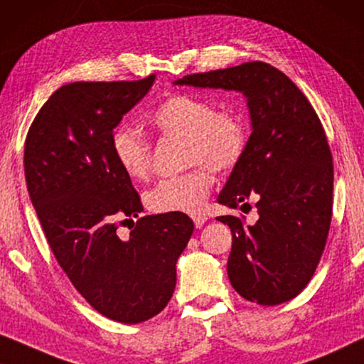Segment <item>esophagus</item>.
<instances>
[{
    "mask_svg": "<svg viewBox=\"0 0 364 364\" xmlns=\"http://www.w3.org/2000/svg\"><path fill=\"white\" fill-rule=\"evenodd\" d=\"M193 221H194V226L198 229H201L204 226V223L208 221L206 216H201V214H198V216H193Z\"/></svg>",
    "mask_w": 364,
    "mask_h": 364,
    "instance_id": "1",
    "label": "esophagus"
}]
</instances>
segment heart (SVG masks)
<instances>
[{"mask_svg":"<svg viewBox=\"0 0 364 364\" xmlns=\"http://www.w3.org/2000/svg\"><path fill=\"white\" fill-rule=\"evenodd\" d=\"M148 124L161 138L183 140V156L193 170L166 178L146 194L153 213L196 214L203 209L213 171H229L242 160L249 143L244 115L232 107L218 109L211 100L189 92H176L163 99L150 114ZM112 153L117 165L133 181H146L151 175V146L129 127L112 135Z\"/></svg>","mask_w":364,"mask_h":364,"instance_id":"b5f03b06","label":"heart"}]
</instances>
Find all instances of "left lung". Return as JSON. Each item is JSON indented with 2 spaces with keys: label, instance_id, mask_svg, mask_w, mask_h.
Masks as SVG:
<instances>
[{
  "label": "left lung",
  "instance_id": "1",
  "mask_svg": "<svg viewBox=\"0 0 364 364\" xmlns=\"http://www.w3.org/2000/svg\"><path fill=\"white\" fill-rule=\"evenodd\" d=\"M173 84L237 90L247 99L252 133L218 201L235 209L255 198L259 219L245 226L218 218L232 232L228 275L249 301L291 300L314 277L331 223L333 160L318 115L294 82L260 60Z\"/></svg>",
  "mask_w": 364,
  "mask_h": 364
}]
</instances>
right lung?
<instances>
[{"label":"right lung","mask_w":364,"mask_h":364,"mask_svg":"<svg viewBox=\"0 0 364 364\" xmlns=\"http://www.w3.org/2000/svg\"><path fill=\"white\" fill-rule=\"evenodd\" d=\"M153 82L155 74L63 85L24 143L29 198L59 265L99 314L129 325L170 301L176 260L194 229L183 213L140 218V196L112 153L114 129ZM122 218L134 223L127 238L116 231Z\"/></svg>","instance_id":"1"}]
</instances>
